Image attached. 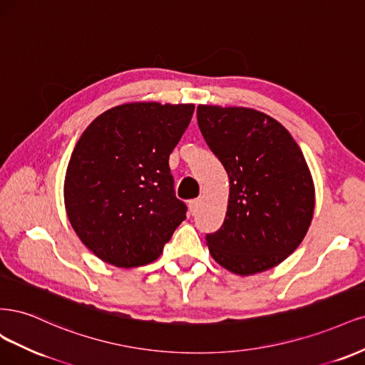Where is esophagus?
<instances>
[{"mask_svg": "<svg viewBox=\"0 0 365 365\" xmlns=\"http://www.w3.org/2000/svg\"><path fill=\"white\" fill-rule=\"evenodd\" d=\"M200 202H202V200L195 198V200H191V202L187 203V207H190V214L191 215H195V212L198 210V206H200Z\"/></svg>", "mask_w": 365, "mask_h": 365, "instance_id": "esophagus-1", "label": "esophagus"}]
</instances>
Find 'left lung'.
Segmentation results:
<instances>
[{
    "mask_svg": "<svg viewBox=\"0 0 365 365\" xmlns=\"http://www.w3.org/2000/svg\"><path fill=\"white\" fill-rule=\"evenodd\" d=\"M197 121L229 175L226 218L206 235L209 253L235 274L267 272L297 249L311 226L308 163L287 128L264 112L200 104Z\"/></svg>",
    "mask_w": 365,
    "mask_h": 365,
    "instance_id": "1",
    "label": "left lung"
}]
</instances>
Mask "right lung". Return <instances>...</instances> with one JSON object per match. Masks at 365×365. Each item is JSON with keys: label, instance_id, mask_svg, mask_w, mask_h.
I'll return each mask as SVG.
<instances>
[{"label": "right lung", "instance_id": "obj_1", "mask_svg": "<svg viewBox=\"0 0 365 365\" xmlns=\"http://www.w3.org/2000/svg\"><path fill=\"white\" fill-rule=\"evenodd\" d=\"M194 104L133 101L97 116L69 159L63 198L80 241L120 268L156 261L186 218L168 159Z\"/></svg>", "mask_w": 365, "mask_h": 365}]
</instances>
